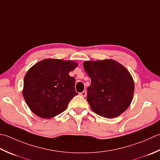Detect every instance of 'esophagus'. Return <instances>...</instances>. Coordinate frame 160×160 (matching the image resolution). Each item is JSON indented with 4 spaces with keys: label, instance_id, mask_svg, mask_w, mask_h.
Here are the masks:
<instances>
[{
    "label": "esophagus",
    "instance_id": "esophagus-1",
    "mask_svg": "<svg viewBox=\"0 0 160 160\" xmlns=\"http://www.w3.org/2000/svg\"><path fill=\"white\" fill-rule=\"evenodd\" d=\"M80 94L82 96H83V97H85L86 95H87V92H86V91H83V92H81Z\"/></svg>",
    "mask_w": 160,
    "mask_h": 160
}]
</instances>
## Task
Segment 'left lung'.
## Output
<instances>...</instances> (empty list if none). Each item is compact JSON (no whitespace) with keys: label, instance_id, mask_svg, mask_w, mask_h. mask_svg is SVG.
Listing matches in <instances>:
<instances>
[{"label":"left lung","instance_id":"1","mask_svg":"<svg viewBox=\"0 0 160 160\" xmlns=\"http://www.w3.org/2000/svg\"><path fill=\"white\" fill-rule=\"evenodd\" d=\"M83 65L92 81L87 100L92 110L108 118L117 117L126 111L134 90L129 71L112 59L87 61Z\"/></svg>","mask_w":160,"mask_h":160}]
</instances>
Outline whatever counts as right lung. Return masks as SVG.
<instances>
[{"mask_svg":"<svg viewBox=\"0 0 160 160\" xmlns=\"http://www.w3.org/2000/svg\"><path fill=\"white\" fill-rule=\"evenodd\" d=\"M77 66L73 61L46 59L28 70L23 96L34 114L51 118L67 109L71 100L78 94L75 90L76 79L69 76Z\"/></svg>","mask_w":160,"mask_h":160,"instance_id":"1","label":"right lung"}]
</instances>
